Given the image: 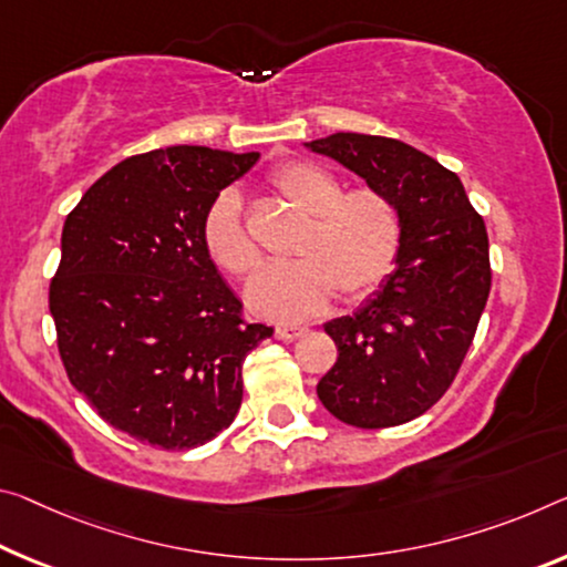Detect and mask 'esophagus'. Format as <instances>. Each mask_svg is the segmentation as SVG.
I'll return each mask as SVG.
<instances>
[{"label":"esophagus","mask_w":567,"mask_h":567,"mask_svg":"<svg viewBox=\"0 0 567 567\" xmlns=\"http://www.w3.org/2000/svg\"><path fill=\"white\" fill-rule=\"evenodd\" d=\"M305 332H308V328L305 326H277L275 328V336L280 340H295V338L305 336Z\"/></svg>","instance_id":"34e87169"}]
</instances>
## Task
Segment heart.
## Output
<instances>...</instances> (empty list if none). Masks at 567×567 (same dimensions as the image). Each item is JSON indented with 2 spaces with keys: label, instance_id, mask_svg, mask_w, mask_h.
<instances>
[{
  "label": "heart",
  "instance_id": "obj_1",
  "mask_svg": "<svg viewBox=\"0 0 567 567\" xmlns=\"http://www.w3.org/2000/svg\"><path fill=\"white\" fill-rule=\"evenodd\" d=\"M269 184L305 219L290 265H269L247 285V305L267 320H302L326 308L332 290L346 300L373 292L396 265L401 221L396 206L375 188H350L318 164L292 161ZM202 245L229 275H249L259 249L241 221L239 199L219 194L202 221Z\"/></svg>",
  "mask_w": 567,
  "mask_h": 567
}]
</instances>
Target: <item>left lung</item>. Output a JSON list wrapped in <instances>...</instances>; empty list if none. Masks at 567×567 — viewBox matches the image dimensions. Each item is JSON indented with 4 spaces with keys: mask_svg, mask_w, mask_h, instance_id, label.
<instances>
[{
    "mask_svg": "<svg viewBox=\"0 0 567 567\" xmlns=\"http://www.w3.org/2000/svg\"><path fill=\"white\" fill-rule=\"evenodd\" d=\"M389 196L401 221L393 272L350 316L326 322L338 361L318 383L332 416L399 426L444 396L489 298V239L460 176L409 143L332 133L302 143Z\"/></svg>",
    "mask_w": 567,
    "mask_h": 567,
    "instance_id": "1",
    "label": "left lung"
}]
</instances>
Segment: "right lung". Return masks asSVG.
<instances>
[{
    "label": "right lung",
    "mask_w": 567,
    "mask_h": 567,
    "mask_svg": "<svg viewBox=\"0 0 567 567\" xmlns=\"http://www.w3.org/2000/svg\"><path fill=\"white\" fill-rule=\"evenodd\" d=\"M259 161L206 146L131 156L68 214L50 312L68 379L113 429L192 449L235 421L241 363L272 328L202 245L214 199Z\"/></svg>",
    "instance_id": "right-lung-1"
}]
</instances>
